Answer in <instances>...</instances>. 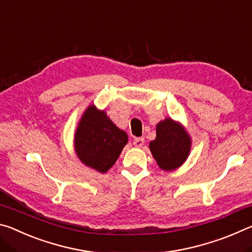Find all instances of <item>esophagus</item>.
Here are the masks:
<instances>
[{
  "mask_svg": "<svg viewBox=\"0 0 252 252\" xmlns=\"http://www.w3.org/2000/svg\"><path fill=\"white\" fill-rule=\"evenodd\" d=\"M133 144L134 147L136 148H142V146L144 144V139L143 138H136L133 140Z\"/></svg>",
  "mask_w": 252,
  "mask_h": 252,
  "instance_id": "34e87169",
  "label": "esophagus"
}]
</instances>
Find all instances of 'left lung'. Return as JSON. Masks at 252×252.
I'll use <instances>...</instances> for the list:
<instances>
[{"instance_id": "1", "label": "left lung", "mask_w": 252, "mask_h": 252, "mask_svg": "<svg viewBox=\"0 0 252 252\" xmlns=\"http://www.w3.org/2000/svg\"><path fill=\"white\" fill-rule=\"evenodd\" d=\"M156 139L149 143L153 158L161 170L173 171L187 161L191 151L190 134L180 122L165 118L157 125Z\"/></svg>"}]
</instances>
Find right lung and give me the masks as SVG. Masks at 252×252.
I'll return each mask as SVG.
<instances>
[{
    "mask_svg": "<svg viewBox=\"0 0 252 252\" xmlns=\"http://www.w3.org/2000/svg\"><path fill=\"white\" fill-rule=\"evenodd\" d=\"M76 156L87 167L105 173L116 163L127 143V134L111 121L104 110L89 105L74 133Z\"/></svg>",
    "mask_w": 252,
    "mask_h": 252,
    "instance_id": "obj_1",
    "label": "right lung"
}]
</instances>
